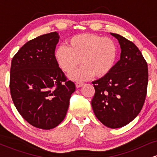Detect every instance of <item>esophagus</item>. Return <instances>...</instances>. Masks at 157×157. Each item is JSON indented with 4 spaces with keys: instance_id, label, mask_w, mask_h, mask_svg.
Here are the masks:
<instances>
[{
    "instance_id": "obj_1",
    "label": "esophagus",
    "mask_w": 157,
    "mask_h": 157,
    "mask_svg": "<svg viewBox=\"0 0 157 157\" xmlns=\"http://www.w3.org/2000/svg\"><path fill=\"white\" fill-rule=\"evenodd\" d=\"M82 85H83V83H82V82H77L76 83H75V86H76L77 88L81 87V86H82Z\"/></svg>"
}]
</instances>
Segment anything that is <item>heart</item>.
<instances>
[{"mask_svg":"<svg viewBox=\"0 0 157 157\" xmlns=\"http://www.w3.org/2000/svg\"><path fill=\"white\" fill-rule=\"evenodd\" d=\"M67 46L56 48L55 58L64 72L71 73L82 63V66L70 75L72 80H85L94 75L102 77L112 69L118 55L117 44L112 38L95 34L73 36Z\"/></svg>","mask_w":157,"mask_h":157,"instance_id":"heart-1","label":"heart"}]
</instances>
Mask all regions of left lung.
<instances>
[{
	"label": "left lung",
	"instance_id": "obj_1",
	"mask_svg": "<svg viewBox=\"0 0 157 157\" xmlns=\"http://www.w3.org/2000/svg\"><path fill=\"white\" fill-rule=\"evenodd\" d=\"M121 47L120 60L111 71L92 82L95 93L91 106L104 125L118 128L132 121L140 112L147 94L148 68L134 43L111 33Z\"/></svg>",
	"mask_w": 157,
	"mask_h": 157
}]
</instances>
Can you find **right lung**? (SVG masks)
I'll list each match as a JSON object with an SVG mask.
<instances>
[{
    "instance_id": "1",
    "label": "right lung",
    "mask_w": 157,
    "mask_h": 157,
    "mask_svg": "<svg viewBox=\"0 0 157 157\" xmlns=\"http://www.w3.org/2000/svg\"><path fill=\"white\" fill-rule=\"evenodd\" d=\"M54 32L28 41L12 60L10 88L20 114L37 128L49 130L64 120L75 85L56 62Z\"/></svg>"
}]
</instances>
